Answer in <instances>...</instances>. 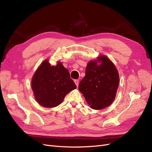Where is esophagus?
Listing matches in <instances>:
<instances>
[{"mask_svg": "<svg viewBox=\"0 0 152 152\" xmlns=\"http://www.w3.org/2000/svg\"><path fill=\"white\" fill-rule=\"evenodd\" d=\"M74 82H75V83L76 86H77V87L79 86V80H74Z\"/></svg>", "mask_w": 152, "mask_h": 152, "instance_id": "1", "label": "esophagus"}]
</instances>
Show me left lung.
I'll return each instance as SVG.
<instances>
[{
  "label": "left lung",
  "instance_id": "left-lung-1",
  "mask_svg": "<svg viewBox=\"0 0 152 152\" xmlns=\"http://www.w3.org/2000/svg\"><path fill=\"white\" fill-rule=\"evenodd\" d=\"M98 62H101L100 66L97 65ZM118 84L116 67L107 56H101L87 64L79 89L92 108L102 110L113 103Z\"/></svg>",
  "mask_w": 152,
  "mask_h": 152
}]
</instances>
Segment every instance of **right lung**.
Here are the masks:
<instances>
[{"mask_svg": "<svg viewBox=\"0 0 152 152\" xmlns=\"http://www.w3.org/2000/svg\"><path fill=\"white\" fill-rule=\"evenodd\" d=\"M31 88L37 102L42 107L53 108L60 104L65 96L77 86L60 62L54 66L45 60L32 78Z\"/></svg>", "mask_w": 152, "mask_h": 152, "instance_id": "obj_1", "label": "right lung"}]
</instances>
